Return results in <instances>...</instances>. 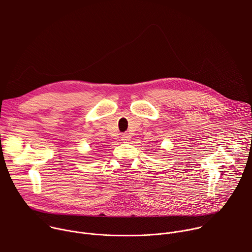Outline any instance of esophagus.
Returning <instances> with one entry per match:
<instances>
[{
    "label": "esophagus",
    "instance_id": "34e87169",
    "mask_svg": "<svg viewBox=\"0 0 252 252\" xmlns=\"http://www.w3.org/2000/svg\"><path fill=\"white\" fill-rule=\"evenodd\" d=\"M122 140L125 141V142H128L130 140V135L128 133H124L122 136H121Z\"/></svg>",
    "mask_w": 252,
    "mask_h": 252
}]
</instances>
